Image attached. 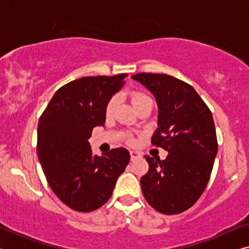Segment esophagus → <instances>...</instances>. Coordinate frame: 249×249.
<instances>
[{
    "label": "esophagus",
    "mask_w": 249,
    "mask_h": 249,
    "mask_svg": "<svg viewBox=\"0 0 249 249\" xmlns=\"http://www.w3.org/2000/svg\"><path fill=\"white\" fill-rule=\"evenodd\" d=\"M139 156H141V153H139V152H137V151H130V158H131V160L137 159V158H139Z\"/></svg>",
    "instance_id": "obj_1"
}]
</instances>
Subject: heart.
Listing matches in <instances>:
<instances>
[{"label":"heart","instance_id":"1","mask_svg":"<svg viewBox=\"0 0 249 249\" xmlns=\"http://www.w3.org/2000/svg\"><path fill=\"white\" fill-rule=\"evenodd\" d=\"M130 100L136 110H138L139 107H144L146 104H153L152 97L149 96L147 93H145V91H142V90H132L130 93ZM118 101H119L118 95H113V96L107 101V105H105V114L110 115L112 112L114 111L115 107L118 105ZM128 142H134V139L131 137H128Z\"/></svg>","mask_w":249,"mask_h":249}]
</instances>
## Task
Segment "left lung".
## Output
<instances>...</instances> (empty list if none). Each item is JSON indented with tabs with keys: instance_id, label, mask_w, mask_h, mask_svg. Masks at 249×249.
Instances as JSON below:
<instances>
[{
	"instance_id": "left-lung-1",
	"label": "left lung",
	"mask_w": 249,
	"mask_h": 249,
	"mask_svg": "<svg viewBox=\"0 0 249 249\" xmlns=\"http://www.w3.org/2000/svg\"><path fill=\"white\" fill-rule=\"evenodd\" d=\"M147 88L159 105V128L152 144L165 160L146 155L149 169L141 178L144 197L163 214H179L195 204L209 182L217 153L212 112L193 86L164 73L131 77Z\"/></svg>"
}]
</instances>
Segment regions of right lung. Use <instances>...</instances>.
I'll list each match as a JSON object with an SVG mask.
<instances>
[{"mask_svg": "<svg viewBox=\"0 0 249 249\" xmlns=\"http://www.w3.org/2000/svg\"><path fill=\"white\" fill-rule=\"evenodd\" d=\"M127 73L83 77L54 94L40 115L37 155L54 194L77 212H91L107 202L130 154L124 147L93 155L88 139L105 122V105L124 86Z\"/></svg>", "mask_w": 249, "mask_h": 249, "instance_id": "1", "label": "right lung"}]
</instances>
